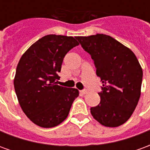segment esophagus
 <instances>
[{"instance_id":"esophagus-1","label":"esophagus","mask_w":150,"mask_h":150,"mask_svg":"<svg viewBox=\"0 0 150 150\" xmlns=\"http://www.w3.org/2000/svg\"><path fill=\"white\" fill-rule=\"evenodd\" d=\"M80 92H81V93L83 95H85V94H86V93H88V90H86V89H84V90H82V91H80Z\"/></svg>"}]
</instances>
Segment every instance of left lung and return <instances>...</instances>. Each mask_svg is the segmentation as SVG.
<instances>
[{"instance_id":"obj_1","label":"left lung","mask_w":150,"mask_h":150,"mask_svg":"<svg viewBox=\"0 0 150 150\" xmlns=\"http://www.w3.org/2000/svg\"><path fill=\"white\" fill-rule=\"evenodd\" d=\"M91 55L103 86L92 116L106 127H118L132 116L141 96L143 71L132 50L111 36L76 37Z\"/></svg>"}]
</instances>
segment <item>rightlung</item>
<instances>
[{
    "label": "right lung",
    "instance_id": "add662e5",
    "mask_svg": "<svg viewBox=\"0 0 150 150\" xmlns=\"http://www.w3.org/2000/svg\"><path fill=\"white\" fill-rule=\"evenodd\" d=\"M78 45L71 36L49 34L21 56L13 81L15 92L22 111L35 125L52 128L68 116L79 93L75 88L57 85L55 80L67 53Z\"/></svg>",
    "mask_w": 150,
    "mask_h": 150
}]
</instances>
